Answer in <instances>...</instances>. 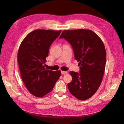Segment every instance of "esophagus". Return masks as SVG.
Wrapping results in <instances>:
<instances>
[{"mask_svg":"<svg viewBox=\"0 0 124 124\" xmlns=\"http://www.w3.org/2000/svg\"><path fill=\"white\" fill-rule=\"evenodd\" d=\"M67 73H68V72H67V71H62L61 72V73L62 75H64L65 74H67Z\"/></svg>","mask_w":124,"mask_h":124,"instance_id":"obj_1","label":"esophagus"}]
</instances>
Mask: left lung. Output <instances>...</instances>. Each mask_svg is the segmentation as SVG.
Wrapping results in <instances>:
<instances>
[{"mask_svg": "<svg viewBox=\"0 0 124 124\" xmlns=\"http://www.w3.org/2000/svg\"><path fill=\"white\" fill-rule=\"evenodd\" d=\"M69 42L80 68V73L70 71L72 80L68 84L70 93L80 100L95 94L102 82L106 62L104 44L96 33L89 29L63 31L59 38Z\"/></svg>", "mask_w": 124, "mask_h": 124, "instance_id": "obj_1", "label": "left lung"}]
</instances>
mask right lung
<instances>
[{
  "label": "right lung",
  "mask_w": 124,
  "mask_h": 124,
  "mask_svg": "<svg viewBox=\"0 0 124 124\" xmlns=\"http://www.w3.org/2000/svg\"><path fill=\"white\" fill-rule=\"evenodd\" d=\"M62 31L36 29L25 37L18 48L17 62L21 76L29 93L42 97L52 91L61 71L44 67L49 48Z\"/></svg>",
  "instance_id": "right-lung-1"
}]
</instances>
